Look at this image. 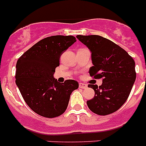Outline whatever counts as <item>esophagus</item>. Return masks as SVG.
Segmentation results:
<instances>
[{
	"instance_id": "1",
	"label": "esophagus",
	"mask_w": 146,
	"mask_h": 146,
	"mask_svg": "<svg viewBox=\"0 0 146 146\" xmlns=\"http://www.w3.org/2000/svg\"><path fill=\"white\" fill-rule=\"evenodd\" d=\"M87 85L85 84V83H79V88H83V89H85L87 88Z\"/></svg>"
}]
</instances>
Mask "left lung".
Returning a JSON list of instances; mask_svg holds the SVG:
<instances>
[{
  "mask_svg": "<svg viewBox=\"0 0 146 146\" xmlns=\"http://www.w3.org/2000/svg\"><path fill=\"white\" fill-rule=\"evenodd\" d=\"M77 38L91 51L92 63L89 73L95 79H103L100 86L89 84L95 91L93 99L87 101L94 113H113L125 103L136 78L135 61L115 43L97 35H78Z\"/></svg>",
  "mask_w": 146,
  "mask_h": 146,
  "instance_id": "obj_1",
  "label": "left lung"
}]
</instances>
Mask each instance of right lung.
<instances>
[{
	"mask_svg": "<svg viewBox=\"0 0 146 146\" xmlns=\"http://www.w3.org/2000/svg\"><path fill=\"white\" fill-rule=\"evenodd\" d=\"M76 41L73 35H53L35 43L18 58L15 83L32 111L46 118L62 115L72 92L78 88L74 80L60 83L53 78L60 57Z\"/></svg>",
	"mask_w": 146,
	"mask_h": 146,
	"instance_id": "obj_1",
	"label": "right lung"
}]
</instances>
